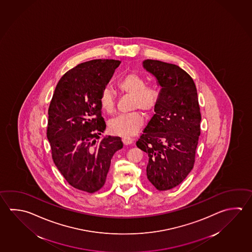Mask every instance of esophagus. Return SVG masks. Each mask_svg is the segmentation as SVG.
<instances>
[{
    "label": "esophagus",
    "mask_w": 252,
    "mask_h": 252,
    "mask_svg": "<svg viewBox=\"0 0 252 252\" xmlns=\"http://www.w3.org/2000/svg\"><path fill=\"white\" fill-rule=\"evenodd\" d=\"M122 140H123L124 145H126V146L133 142V139L131 137H126V136H124V137H122Z\"/></svg>",
    "instance_id": "esophagus-1"
}]
</instances>
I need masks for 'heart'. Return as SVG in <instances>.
<instances>
[{"instance_id":"1","label":"heart","mask_w":252,"mask_h":252,"mask_svg":"<svg viewBox=\"0 0 252 252\" xmlns=\"http://www.w3.org/2000/svg\"><path fill=\"white\" fill-rule=\"evenodd\" d=\"M117 87L123 93L132 95V109L142 110L145 113H151L156 109L160 100V92L156 86L147 85L144 76L137 73H128L121 78ZM101 108L107 114L115 111V99L108 88L103 89L98 96ZM144 124L141 114L137 111L120 115L110 122L111 132L122 136H131L137 133Z\"/></svg>"}]
</instances>
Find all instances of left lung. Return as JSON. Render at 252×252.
<instances>
[{
	"instance_id": "8db88e82",
	"label": "left lung",
	"mask_w": 252,
	"mask_h": 252,
	"mask_svg": "<svg viewBox=\"0 0 252 252\" xmlns=\"http://www.w3.org/2000/svg\"><path fill=\"white\" fill-rule=\"evenodd\" d=\"M144 67L161 87L156 114L137 139V147L148 156V180L159 191L179 186L192 170L201 112L192 77L179 65L147 60Z\"/></svg>"
}]
</instances>
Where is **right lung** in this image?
I'll return each instance as SVG.
<instances>
[{
	"mask_svg": "<svg viewBox=\"0 0 252 252\" xmlns=\"http://www.w3.org/2000/svg\"><path fill=\"white\" fill-rule=\"evenodd\" d=\"M119 64L94 60L70 69L60 78L48 110L54 163L69 185L91 193L104 187L111 159L124 147L120 137L99 139L105 123L98 96Z\"/></svg>",
	"mask_w": 252,
	"mask_h": 252,
	"instance_id": "obj_1",
	"label": "right lung"
}]
</instances>
